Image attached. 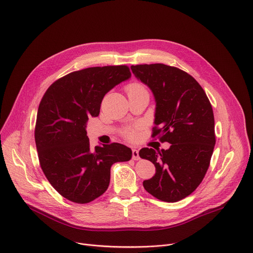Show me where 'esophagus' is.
<instances>
[{
    "label": "esophagus",
    "instance_id": "esophagus-1",
    "mask_svg": "<svg viewBox=\"0 0 253 253\" xmlns=\"http://www.w3.org/2000/svg\"><path fill=\"white\" fill-rule=\"evenodd\" d=\"M132 160H134V161L139 160L138 152H137V150H135V149H132Z\"/></svg>",
    "mask_w": 253,
    "mask_h": 253
}]
</instances>
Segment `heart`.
<instances>
[{
  "instance_id": "heart-1",
  "label": "heart",
  "mask_w": 253,
  "mask_h": 253,
  "mask_svg": "<svg viewBox=\"0 0 253 253\" xmlns=\"http://www.w3.org/2000/svg\"><path fill=\"white\" fill-rule=\"evenodd\" d=\"M127 94H134V93H143V92H147V89L145 87V85L143 83L138 82V81H133L130 82L129 84H127L126 87ZM125 135L128 138H133L134 136V132L131 130H127L126 131Z\"/></svg>"
}]
</instances>
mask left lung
Masks as SVG:
<instances>
[{
	"label": "left lung",
	"mask_w": 253,
	"mask_h": 253,
	"mask_svg": "<svg viewBox=\"0 0 253 253\" xmlns=\"http://www.w3.org/2000/svg\"><path fill=\"white\" fill-rule=\"evenodd\" d=\"M130 68L156 99L152 136L171 144L168 150L139 151L156 167L144 188L161 201H180L197 189L209 168L216 143L212 105L196 79L177 67L155 63Z\"/></svg>",
	"instance_id": "left-lung-1"
}]
</instances>
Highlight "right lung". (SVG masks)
<instances>
[{"instance_id": "1", "label": "right lung", "mask_w": 253, "mask_h": 253, "mask_svg": "<svg viewBox=\"0 0 253 253\" xmlns=\"http://www.w3.org/2000/svg\"><path fill=\"white\" fill-rule=\"evenodd\" d=\"M126 65L89 67L53 82L37 112L35 142L41 169L52 187L67 200L85 204L108 188L110 168L131 159L122 144L90 148L85 126L97 117L103 96L128 79Z\"/></svg>"}]
</instances>
